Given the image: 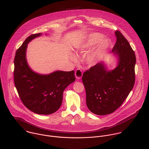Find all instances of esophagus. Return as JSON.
<instances>
[{"label":"esophagus","instance_id":"esophagus-1","mask_svg":"<svg viewBox=\"0 0 149 149\" xmlns=\"http://www.w3.org/2000/svg\"><path fill=\"white\" fill-rule=\"evenodd\" d=\"M82 75H83V73H82V71L81 69L79 68H77L75 71V77L78 79H79L82 78Z\"/></svg>","mask_w":149,"mask_h":149}]
</instances>
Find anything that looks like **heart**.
Here are the masks:
<instances>
[{"label": "heart", "mask_w": 149, "mask_h": 149, "mask_svg": "<svg viewBox=\"0 0 149 149\" xmlns=\"http://www.w3.org/2000/svg\"><path fill=\"white\" fill-rule=\"evenodd\" d=\"M104 35L98 33H93L89 34L85 39L84 41L77 48V52L79 54H85L89 51L93 47L98 43L97 47L94 49L87 58V62L93 65L96 63L107 49L109 46V41L107 38H104ZM72 60L77 61V59L75 56H72Z\"/></svg>", "instance_id": "1"}]
</instances>
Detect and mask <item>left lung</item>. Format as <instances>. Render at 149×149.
Here are the masks:
<instances>
[{"mask_svg": "<svg viewBox=\"0 0 149 149\" xmlns=\"http://www.w3.org/2000/svg\"><path fill=\"white\" fill-rule=\"evenodd\" d=\"M112 52L118 56L117 67L107 71L104 64L97 63L86 70L82 82L86 94V105L98 115H106L119 108L135 84L136 57L128 41L119 30Z\"/></svg>", "mask_w": 149, "mask_h": 149, "instance_id": "8db88e82", "label": "left lung"}]
</instances>
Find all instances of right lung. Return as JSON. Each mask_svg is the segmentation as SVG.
<instances>
[{
	"instance_id": "obj_1",
	"label": "right lung",
	"mask_w": 149,
	"mask_h": 149,
	"mask_svg": "<svg viewBox=\"0 0 149 149\" xmlns=\"http://www.w3.org/2000/svg\"><path fill=\"white\" fill-rule=\"evenodd\" d=\"M41 35H30L17 50L14 81L21 101L28 109L39 115H50L60 107L64 90L75 80V72L56 71L41 75L30 69L26 59L28 44Z\"/></svg>"
}]
</instances>
